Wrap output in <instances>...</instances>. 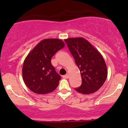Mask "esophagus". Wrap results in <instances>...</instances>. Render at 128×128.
I'll return each instance as SVG.
<instances>
[{"label":"esophagus","instance_id":"obj_1","mask_svg":"<svg viewBox=\"0 0 128 128\" xmlns=\"http://www.w3.org/2000/svg\"><path fill=\"white\" fill-rule=\"evenodd\" d=\"M63 77H64V78H69V74H67L64 75V76H63Z\"/></svg>","mask_w":128,"mask_h":128}]
</instances>
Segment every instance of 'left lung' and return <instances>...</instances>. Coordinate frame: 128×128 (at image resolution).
I'll use <instances>...</instances> for the list:
<instances>
[{
	"label": "left lung",
	"mask_w": 128,
	"mask_h": 128,
	"mask_svg": "<svg viewBox=\"0 0 128 128\" xmlns=\"http://www.w3.org/2000/svg\"><path fill=\"white\" fill-rule=\"evenodd\" d=\"M64 41L74 58L82 77V85L75 90L83 94L96 92L104 85L108 75L103 56L84 38H70Z\"/></svg>",
	"instance_id": "1"
}]
</instances>
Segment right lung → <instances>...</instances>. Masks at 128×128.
I'll use <instances>...</instances> for the list:
<instances>
[{
	"label": "right lung",
	"mask_w": 128,
	"mask_h": 128,
	"mask_svg": "<svg viewBox=\"0 0 128 128\" xmlns=\"http://www.w3.org/2000/svg\"><path fill=\"white\" fill-rule=\"evenodd\" d=\"M60 39H44L31 51L24 60L23 79L28 88L38 94L52 92L57 88L60 76L51 64V58L64 47Z\"/></svg>",
	"instance_id": "right-lung-1"
}]
</instances>
